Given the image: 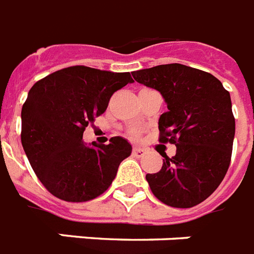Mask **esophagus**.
<instances>
[{
  "instance_id": "34e87169",
  "label": "esophagus",
  "mask_w": 254,
  "mask_h": 254,
  "mask_svg": "<svg viewBox=\"0 0 254 254\" xmlns=\"http://www.w3.org/2000/svg\"><path fill=\"white\" fill-rule=\"evenodd\" d=\"M144 153H145V151H144V149H141V148H139V147H133L132 155L135 156V157H143Z\"/></svg>"
}]
</instances>
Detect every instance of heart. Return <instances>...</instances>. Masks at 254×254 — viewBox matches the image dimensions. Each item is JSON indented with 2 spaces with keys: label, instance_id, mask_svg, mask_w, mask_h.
<instances>
[{
  "label": "heart",
  "instance_id": "heart-1",
  "mask_svg": "<svg viewBox=\"0 0 254 254\" xmlns=\"http://www.w3.org/2000/svg\"><path fill=\"white\" fill-rule=\"evenodd\" d=\"M129 133H131V136L137 137L140 135V131L137 128H133V129H131V131H129Z\"/></svg>",
  "mask_w": 254,
  "mask_h": 254
}]
</instances>
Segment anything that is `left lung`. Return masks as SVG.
<instances>
[{"instance_id":"1","label":"left lung","mask_w":254,"mask_h":254,"mask_svg":"<svg viewBox=\"0 0 254 254\" xmlns=\"http://www.w3.org/2000/svg\"><path fill=\"white\" fill-rule=\"evenodd\" d=\"M135 81L159 90L168 111L159 119L160 143L177 147L160 172L147 174L153 195L177 208L194 207L218 189L230 168L235 118L230 93L211 73L182 64L132 72Z\"/></svg>"}]
</instances>
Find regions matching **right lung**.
Returning <instances> with one entry per match:
<instances>
[{"label":"right lung","mask_w":254,"mask_h":254,"mask_svg":"<svg viewBox=\"0 0 254 254\" xmlns=\"http://www.w3.org/2000/svg\"><path fill=\"white\" fill-rule=\"evenodd\" d=\"M129 82V72L74 65L51 73L30 89L21 114L22 145L52 195L86 202L109 189L132 147L121 136L89 147L82 135L105 113L111 95Z\"/></svg>","instance_id":"right-lung-1"}]
</instances>
